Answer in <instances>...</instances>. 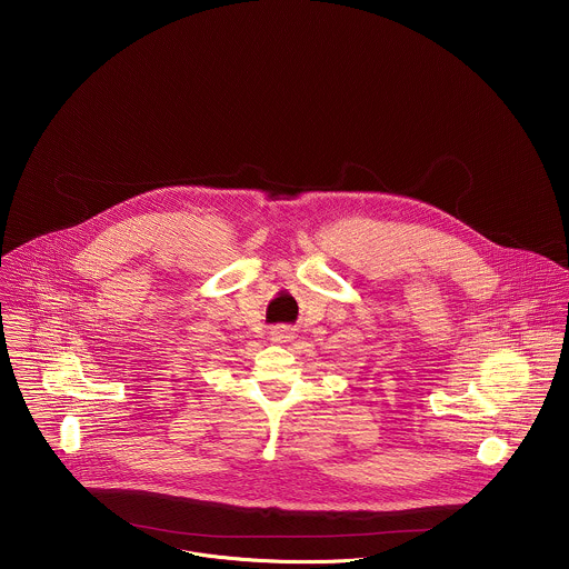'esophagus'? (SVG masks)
<instances>
[{
  "label": "esophagus",
  "mask_w": 569,
  "mask_h": 569,
  "mask_svg": "<svg viewBox=\"0 0 569 569\" xmlns=\"http://www.w3.org/2000/svg\"><path fill=\"white\" fill-rule=\"evenodd\" d=\"M293 337V332H291V328H287V326H278V328H273V332H271V339L273 341H289Z\"/></svg>",
  "instance_id": "1"
}]
</instances>
